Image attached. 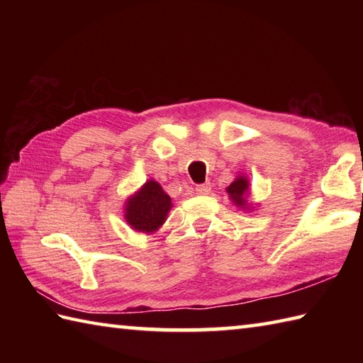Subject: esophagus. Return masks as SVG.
<instances>
[{"mask_svg":"<svg viewBox=\"0 0 363 363\" xmlns=\"http://www.w3.org/2000/svg\"><path fill=\"white\" fill-rule=\"evenodd\" d=\"M195 190H196L198 195H207L211 191V186H209V184H201V186H196Z\"/></svg>","mask_w":363,"mask_h":363,"instance_id":"esophagus-1","label":"esophagus"}]
</instances>
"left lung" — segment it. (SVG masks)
Returning <instances> with one entry per match:
<instances>
[{
	"mask_svg": "<svg viewBox=\"0 0 363 363\" xmlns=\"http://www.w3.org/2000/svg\"><path fill=\"white\" fill-rule=\"evenodd\" d=\"M246 191H248V179H246V177H243V176L237 177V179L228 187L229 196L233 198L234 203L238 204V206H245Z\"/></svg>",
	"mask_w": 363,
	"mask_h": 363,
	"instance_id": "obj_1",
	"label": "left lung"
}]
</instances>
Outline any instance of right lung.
I'll use <instances>...</instances> for the list:
<instances>
[{"label":"right lung","mask_w":363,"mask_h":363,"mask_svg":"<svg viewBox=\"0 0 363 363\" xmlns=\"http://www.w3.org/2000/svg\"><path fill=\"white\" fill-rule=\"evenodd\" d=\"M172 207L169 198L156 181H148L126 203V221L133 229L154 233L165 221Z\"/></svg>","instance_id":"obj_1"}]
</instances>
